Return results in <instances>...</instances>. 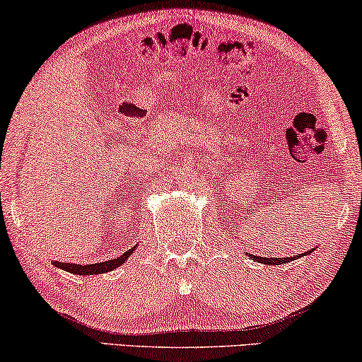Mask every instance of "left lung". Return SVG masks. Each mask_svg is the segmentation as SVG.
<instances>
[{"instance_id": "obj_1", "label": "left lung", "mask_w": 362, "mask_h": 362, "mask_svg": "<svg viewBox=\"0 0 362 362\" xmlns=\"http://www.w3.org/2000/svg\"><path fill=\"white\" fill-rule=\"evenodd\" d=\"M308 252H311V250H308ZM303 255V254H300V257ZM250 257L254 260H257V262H260V264H267V265H280V264H285V262H290L291 260V257H281V259H267V257H259V255H252L250 254ZM295 259H298V255L295 257Z\"/></svg>"}]
</instances>
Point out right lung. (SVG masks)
Masks as SVG:
<instances>
[{
  "mask_svg": "<svg viewBox=\"0 0 362 362\" xmlns=\"http://www.w3.org/2000/svg\"><path fill=\"white\" fill-rule=\"evenodd\" d=\"M135 249L136 247H132V249L127 250L123 255L115 257V259L107 260V262H100V264L78 265V264H71V262H52V265L57 267V269L71 272V274H76V275H98V274H105V272H110L113 269H117V267L125 264V260L133 254V250Z\"/></svg>",
  "mask_w": 362,
  "mask_h": 362,
  "instance_id": "obj_1",
  "label": "right lung"
}]
</instances>
